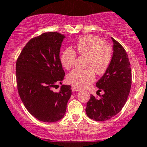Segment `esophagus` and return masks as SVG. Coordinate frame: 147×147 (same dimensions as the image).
Returning a JSON list of instances; mask_svg holds the SVG:
<instances>
[{"label":"esophagus","instance_id":"34e87169","mask_svg":"<svg viewBox=\"0 0 147 147\" xmlns=\"http://www.w3.org/2000/svg\"><path fill=\"white\" fill-rule=\"evenodd\" d=\"M72 91H73V92H75V91H80V88H76V87H75V86H72Z\"/></svg>","mask_w":147,"mask_h":147}]
</instances>
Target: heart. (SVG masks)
<instances>
[{"instance_id":"obj_1","label":"heart","mask_w":147,"mask_h":147,"mask_svg":"<svg viewBox=\"0 0 147 147\" xmlns=\"http://www.w3.org/2000/svg\"><path fill=\"white\" fill-rule=\"evenodd\" d=\"M78 52L86 57L85 70L75 69L68 74L67 81L78 88H85L95 80V73L102 75L109 68L113 58V51L105 45V41L96 36L88 35L80 38L77 43ZM76 53L71 47H67L62 53L61 62L66 69L74 67Z\"/></svg>"}]
</instances>
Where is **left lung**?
I'll list each match as a JSON object with an SVG mask.
<instances>
[{"label":"left lung","mask_w":147,"mask_h":147,"mask_svg":"<svg viewBox=\"0 0 147 147\" xmlns=\"http://www.w3.org/2000/svg\"><path fill=\"white\" fill-rule=\"evenodd\" d=\"M113 41V58L108 70L96 82L98 91L104 94L100 99L91 95L87 102V116L95 121H103L116 116L126 103L132 83V73L128 55L124 47Z\"/></svg>","instance_id":"obj_1"}]
</instances>
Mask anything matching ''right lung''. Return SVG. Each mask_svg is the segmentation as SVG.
Instances as JSON below:
<instances>
[{
    "label": "right lung",
    "mask_w": 147,
    "mask_h": 147,
    "mask_svg": "<svg viewBox=\"0 0 147 147\" xmlns=\"http://www.w3.org/2000/svg\"><path fill=\"white\" fill-rule=\"evenodd\" d=\"M65 36L47 32L33 38L20 54L16 78L20 99L28 111L44 122H55L64 116L71 86L62 85L59 92L53 88L62 84L65 75L60 49Z\"/></svg>",
    "instance_id": "right-lung-1"
}]
</instances>
